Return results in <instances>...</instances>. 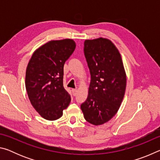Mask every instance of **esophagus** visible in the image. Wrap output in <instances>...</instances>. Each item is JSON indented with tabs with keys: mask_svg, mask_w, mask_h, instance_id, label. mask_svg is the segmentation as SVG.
Instances as JSON below:
<instances>
[{
	"mask_svg": "<svg viewBox=\"0 0 160 160\" xmlns=\"http://www.w3.org/2000/svg\"><path fill=\"white\" fill-rule=\"evenodd\" d=\"M72 94H73V96H75L77 94L78 90H76V89H72Z\"/></svg>",
	"mask_w": 160,
	"mask_h": 160,
	"instance_id": "esophagus-1",
	"label": "esophagus"
}]
</instances>
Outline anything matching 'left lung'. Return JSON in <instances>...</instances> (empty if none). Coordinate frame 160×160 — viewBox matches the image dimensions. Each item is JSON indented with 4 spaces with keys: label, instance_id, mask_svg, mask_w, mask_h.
Here are the masks:
<instances>
[{
    "label": "left lung",
    "instance_id": "left-lung-1",
    "mask_svg": "<svg viewBox=\"0 0 160 160\" xmlns=\"http://www.w3.org/2000/svg\"><path fill=\"white\" fill-rule=\"evenodd\" d=\"M84 53L91 74L88 96L81 104L85 120L102 125L117 113L126 88V74L118 48L107 38L86 39Z\"/></svg>",
    "mask_w": 160,
    "mask_h": 160
}]
</instances>
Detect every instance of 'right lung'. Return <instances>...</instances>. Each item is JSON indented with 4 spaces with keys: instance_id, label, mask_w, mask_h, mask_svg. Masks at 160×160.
<instances>
[{
    "instance_id": "obj_1",
    "label": "right lung",
    "mask_w": 160,
    "mask_h": 160,
    "mask_svg": "<svg viewBox=\"0 0 160 160\" xmlns=\"http://www.w3.org/2000/svg\"><path fill=\"white\" fill-rule=\"evenodd\" d=\"M75 47L71 39L51 40L35 50L28 63L25 87L29 99L47 120L61 118L71 100L63 88V66Z\"/></svg>"
}]
</instances>
